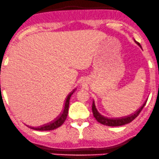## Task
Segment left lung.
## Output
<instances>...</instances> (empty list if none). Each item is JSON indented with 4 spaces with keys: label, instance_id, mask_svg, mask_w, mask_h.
<instances>
[{
    "label": "left lung",
    "instance_id": "left-lung-1",
    "mask_svg": "<svg viewBox=\"0 0 159 159\" xmlns=\"http://www.w3.org/2000/svg\"><path fill=\"white\" fill-rule=\"evenodd\" d=\"M136 43L138 44L139 45H140V44L139 42H136ZM146 102H145V103L142 105V107H139V109H138L136 112H134V114H129V115L126 116V117H118V118H109V117H104L103 115H102L97 110L96 107H95V102H93V107H92V110H93V116L96 120L98 122H99L100 124H103V125H106V126H109V127H118V126H122L124 125V124H127L130 123L131 121H133L139 115V113L141 112V111L143 110V107L146 105Z\"/></svg>",
    "mask_w": 159,
    "mask_h": 159
}]
</instances>
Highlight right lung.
I'll list each match as a JSON object with an SVG mask.
<instances>
[{"label":"right lung","mask_w":159,"mask_h":159,"mask_svg":"<svg viewBox=\"0 0 159 159\" xmlns=\"http://www.w3.org/2000/svg\"><path fill=\"white\" fill-rule=\"evenodd\" d=\"M74 93V90L71 92L69 95L66 96V98L64 101V106L61 109V112L54 120H52L51 122L47 123V124H43L39 127H30L27 125V127L32 129H35V130H41V131H46V130H52V129H56V128L61 127L65 121L68 114V109H69V104H70V98L72 94Z\"/></svg>","instance_id":"right-lung-1"}]
</instances>
